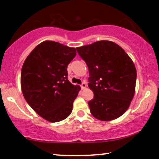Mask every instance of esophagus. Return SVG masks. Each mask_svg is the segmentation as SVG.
I'll return each mask as SVG.
<instances>
[{"instance_id": "1", "label": "esophagus", "mask_w": 159, "mask_h": 159, "mask_svg": "<svg viewBox=\"0 0 159 159\" xmlns=\"http://www.w3.org/2000/svg\"><path fill=\"white\" fill-rule=\"evenodd\" d=\"M86 87H87V84L84 83V82H83V83L81 84V89H84V88H86Z\"/></svg>"}]
</instances>
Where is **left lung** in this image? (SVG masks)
Listing matches in <instances>:
<instances>
[{
    "label": "left lung",
    "mask_w": 159,
    "mask_h": 159,
    "mask_svg": "<svg viewBox=\"0 0 159 159\" xmlns=\"http://www.w3.org/2000/svg\"><path fill=\"white\" fill-rule=\"evenodd\" d=\"M76 50L88 66V87L94 93L88 102L90 113L102 121L120 117L135 91L137 71L132 59L120 45L107 40Z\"/></svg>",
    "instance_id": "1"
}]
</instances>
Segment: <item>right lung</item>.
Masks as SVG:
<instances>
[{
	"label": "right lung",
	"instance_id": "1",
	"mask_svg": "<svg viewBox=\"0 0 159 159\" xmlns=\"http://www.w3.org/2000/svg\"><path fill=\"white\" fill-rule=\"evenodd\" d=\"M76 55L75 48L44 41L30 53L22 66L24 97L37 114L56 123L68 117L81 87L67 78V66Z\"/></svg>",
	"mask_w": 159,
	"mask_h": 159
}]
</instances>
